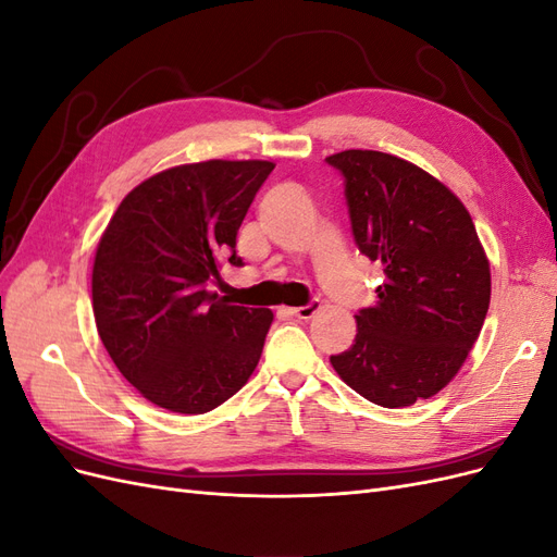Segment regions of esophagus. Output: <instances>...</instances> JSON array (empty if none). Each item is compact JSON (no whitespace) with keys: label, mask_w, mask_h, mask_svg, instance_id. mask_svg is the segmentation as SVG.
Listing matches in <instances>:
<instances>
[{"label":"esophagus","mask_w":557,"mask_h":557,"mask_svg":"<svg viewBox=\"0 0 557 557\" xmlns=\"http://www.w3.org/2000/svg\"><path fill=\"white\" fill-rule=\"evenodd\" d=\"M320 309H323V305H320V299H313V301H309L307 307H295V309H290V313H293L295 318L309 320V318H313Z\"/></svg>","instance_id":"obj_1"}]
</instances>
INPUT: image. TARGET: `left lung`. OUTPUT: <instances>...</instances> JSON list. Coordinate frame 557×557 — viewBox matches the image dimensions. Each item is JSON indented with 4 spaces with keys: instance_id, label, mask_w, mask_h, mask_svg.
<instances>
[{
    "instance_id": "8db88e82",
    "label": "left lung",
    "mask_w": 557,
    "mask_h": 557,
    "mask_svg": "<svg viewBox=\"0 0 557 557\" xmlns=\"http://www.w3.org/2000/svg\"><path fill=\"white\" fill-rule=\"evenodd\" d=\"M325 160L344 174L360 252L383 267L379 301L330 362L364 399L411 407L446 387L476 344L491 262L460 197L418 164L360 148Z\"/></svg>"
}]
</instances>
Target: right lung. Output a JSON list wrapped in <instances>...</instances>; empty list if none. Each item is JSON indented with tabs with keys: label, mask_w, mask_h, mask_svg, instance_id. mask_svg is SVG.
<instances>
[{
	"label": "right lung",
	"mask_w": 557,
	"mask_h": 557,
	"mask_svg": "<svg viewBox=\"0 0 557 557\" xmlns=\"http://www.w3.org/2000/svg\"><path fill=\"white\" fill-rule=\"evenodd\" d=\"M274 162L207 160L129 190L97 244L92 313L113 364L156 407L197 416L256 372L274 313L209 285L242 267L237 232Z\"/></svg>",
	"instance_id": "obj_1"
}]
</instances>
